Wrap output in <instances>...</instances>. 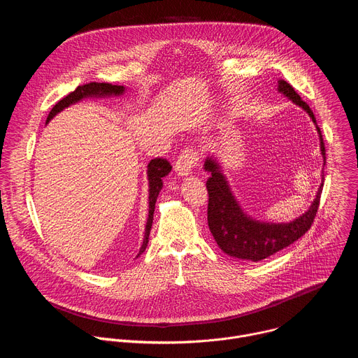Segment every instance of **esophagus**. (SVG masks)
<instances>
[{"label": "esophagus", "mask_w": 358, "mask_h": 358, "mask_svg": "<svg viewBox=\"0 0 358 358\" xmlns=\"http://www.w3.org/2000/svg\"><path fill=\"white\" fill-rule=\"evenodd\" d=\"M196 163H198V156H196L195 150L185 148L178 156L174 167L180 177H187L191 174V171L196 166Z\"/></svg>", "instance_id": "obj_1"}]
</instances>
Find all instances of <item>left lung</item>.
<instances>
[{"label": "left lung", "instance_id": "left-lung-1", "mask_svg": "<svg viewBox=\"0 0 358 358\" xmlns=\"http://www.w3.org/2000/svg\"><path fill=\"white\" fill-rule=\"evenodd\" d=\"M278 92L286 96L294 105L301 108L310 116L320 138V151L324 166L326 148L322 131L316 123V117L312 109L306 101L301 100V97L286 80H278ZM203 170L211 174L207 180V189L210 196L208 227L220 249L229 255V257L250 262H259L292 245L310 229L319 208L323 189V177L316 196L308 211H304V214L289 222H269L252 218L243 211L229 187V182L222 171V166L217 157H207L206 163H203Z\"/></svg>", "mask_w": 358, "mask_h": 358}]
</instances>
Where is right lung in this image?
Here are the masks:
<instances>
[{
  "label": "right lung",
  "instance_id": "add662e5",
  "mask_svg": "<svg viewBox=\"0 0 358 358\" xmlns=\"http://www.w3.org/2000/svg\"><path fill=\"white\" fill-rule=\"evenodd\" d=\"M126 87L124 86H117V85H112V83H96V82H90L82 86H78L72 93H69L66 97H64L62 100H59L58 103L52 108V110L49 112L46 123H49L52 120L59 112H62L64 109L78 103V101L83 100V99H100V97H112V96H122L124 94ZM171 166L167 160L164 159H155L151 160L147 166V180H148V217H147V222H145V231H144V239H143V245L137 253L138 258L140 255L145 250L147 243H148V236H150V231H151V225H152V217H155V208H156V201L157 196L163 188V178L166 176H169V173L171 171Z\"/></svg>",
  "mask_w": 358,
  "mask_h": 358
}]
</instances>
